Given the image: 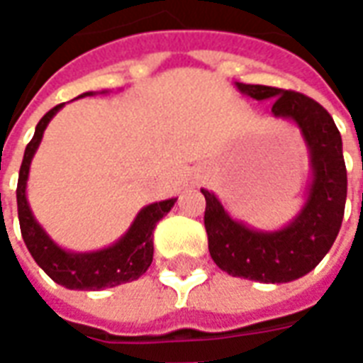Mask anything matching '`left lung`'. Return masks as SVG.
Returning <instances> with one entry per match:
<instances>
[{
  "mask_svg": "<svg viewBox=\"0 0 363 363\" xmlns=\"http://www.w3.org/2000/svg\"><path fill=\"white\" fill-rule=\"evenodd\" d=\"M257 101L272 99V114L296 122L311 151L313 182L303 210L288 228L259 233L231 220L212 192L206 198L204 225L213 262L231 276L262 284L301 278L330 251L346 206V165L342 138L335 120L311 96L268 85L237 83Z\"/></svg>",
  "mask_w": 363,
  "mask_h": 363,
  "instance_id": "left-lung-1",
  "label": "left lung"
}]
</instances>
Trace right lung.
I'll list each match as a JSON object with an SVG mask.
<instances>
[{"label":"right lung","instance_id":"1","mask_svg":"<svg viewBox=\"0 0 363 363\" xmlns=\"http://www.w3.org/2000/svg\"><path fill=\"white\" fill-rule=\"evenodd\" d=\"M85 95H93V93H83L82 96ZM62 106L64 103L56 104L36 124L35 135L27 143L25 157L21 163L19 182H17V213H19L23 241L36 264L56 284L69 289L114 288L124 281L138 280L142 274H145L153 260V229L157 225V221L173 208L177 198L145 206L118 243L103 251L83 252V255L60 249L58 245L44 233V229L36 223L30 213L27 194H25L30 159L43 140L48 122Z\"/></svg>","mask_w":363,"mask_h":363}]
</instances>
